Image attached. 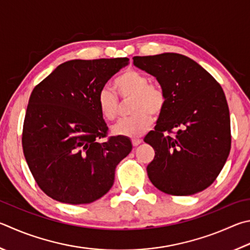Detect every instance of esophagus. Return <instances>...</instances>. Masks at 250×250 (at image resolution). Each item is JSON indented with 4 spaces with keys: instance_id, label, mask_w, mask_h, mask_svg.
<instances>
[{
    "instance_id": "34e87169",
    "label": "esophagus",
    "mask_w": 250,
    "mask_h": 250,
    "mask_svg": "<svg viewBox=\"0 0 250 250\" xmlns=\"http://www.w3.org/2000/svg\"><path fill=\"white\" fill-rule=\"evenodd\" d=\"M141 143H142V140L141 139H132L133 146H138V145H140Z\"/></svg>"
}]
</instances>
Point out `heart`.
<instances>
[{"instance_id":"heart-1","label":"heart","mask_w":250,"mask_h":250,"mask_svg":"<svg viewBox=\"0 0 250 250\" xmlns=\"http://www.w3.org/2000/svg\"><path fill=\"white\" fill-rule=\"evenodd\" d=\"M115 88L122 99L131 98V113L112 126L115 135L139 138L149 129L153 116H160L166 105V94L160 86L149 84L147 75L137 70H126L115 81ZM98 109L107 121H113L119 115V101L109 88H102L97 96Z\"/></svg>"}]
</instances>
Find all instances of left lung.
<instances>
[{"mask_svg": "<svg viewBox=\"0 0 250 250\" xmlns=\"http://www.w3.org/2000/svg\"><path fill=\"white\" fill-rule=\"evenodd\" d=\"M133 64L156 78L166 94L155 130L144 138L155 151L146 168L149 180L172 196L207 189L230 151L229 110L221 85L179 53L134 57Z\"/></svg>", "mask_w": 250, "mask_h": 250, "instance_id": "8db88e82", "label": "left lung"}]
</instances>
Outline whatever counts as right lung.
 <instances>
[{"mask_svg":"<svg viewBox=\"0 0 250 250\" xmlns=\"http://www.w3.org/2000/svg\"><path fill=\"white\" fill-rule=\"evenodd\" d=\"M128 58L71 60L36 86L22 128V151L36 183L59 202L85 204L109 191L117 165L132 149L126 137L106 138L99 90Z\"/></svg>","mask_w":250,"mask_h":250,"instance_id":"1","label":"right lung"}]
</instances>
